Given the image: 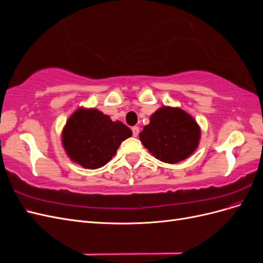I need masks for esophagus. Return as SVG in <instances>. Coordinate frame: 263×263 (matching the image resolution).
<instances>
[{
    "label": "esophagus",
    "instance_id": "1",
    "mask_svg": "<svg viewBox=\"0 0 263 263\" xmlns=\"http://www.w3.org/2000/svg\"><path fill=\"white\" fill-rule=\"evenodd\" d=\"M132 130H133V136H134V137H137L138 134H139V127L134 126L133 128H132Z\"/></svg>",
    "mask_w": 263,
    "mask_h": 263
}]
</instances>
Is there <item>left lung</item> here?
Returning <instances> with one entry per match:
<instances>
[{
	"mask_svg": "<svg viewBox=\"0 0 263 263\" xmlns=\"http://www.w3.org/2000/svg\"><path fill=\"white\" fill-rule=\"evenodd\" d=\"M200 137V126L194 118L179 107L170 106L157 109L139 134L141 144L165 163H177L192 155Z\"/></svg>",
	"mask_w": 263,
	"mask_h": 263,
	"instance_id": "left-lung-1",
	"label": "left lung"
}]
</instances>
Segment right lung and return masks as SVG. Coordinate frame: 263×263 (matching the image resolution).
Here are the masks:
<instances>
[{"mask_svg":"<svg viewBox=\"0 0 263 263\" xmlns=\"http://www.w3.org/2000/svg\"><path fill=\"white\" fill-rule=\"evenodd\" d=\"M132 130L122 122H113L97 108H78L62 130V146L73 162L86 169L105 165Z\"/></svg>","mask_w":263,"mask_h":263,"instance_id":"add662e5","label":"right lung"}]
</instances>
